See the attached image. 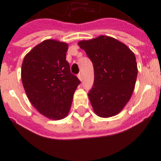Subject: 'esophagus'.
Here are the masks:
<instances>
[{
  "mask_svg": "<svg viewBox=\"0 0 161 161\" xmlns=\"http://www.w3.org/2000/svg\"><path fill=\"white\" fill-rule=\"evenodd\" d=\"M77 76H78V78H79L80 80H82V75H81V73L78 74Z\"/></svg>",
  "mask_w": 161,
  "mask_h": 161,
  "instance_id": "1",
  "label": "esophagus"
}]
</instances>
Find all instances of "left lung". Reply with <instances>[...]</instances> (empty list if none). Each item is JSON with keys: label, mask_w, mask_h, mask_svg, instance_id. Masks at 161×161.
Instances as JSON below:
<instances>
[{"label": "left lung", "mask_w": 161, "mask_h": 161, "mask_svg": "<svg viewBox=\"0 0 161 161\" xmlns=\"http://www.w3.org/2000/svg\"><path fill=\"white\" fill-rule=\"evenodd\" d=\"M93 64L94 82L88 93L97 116L117 115L130 99L138 68L136 55L114 38L100 35L78 42Z\"/></svg>", "instance_id": "left-lung-1"}]
</instances>
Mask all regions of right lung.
I'll return each mask as SVG.
<instances>
[{
    "mask_svg": "<svg viewBox=\"0 0 161 161\" xmlns=\"http://www.w3.org/2000/svg\"><path fill=\"white\" fill-rule=\"evenodd\" d=\"M68 44L47 39L25 55L22 80L28 99L41 114L59 120L69 113L80 81L71 73L66 60Z\"/></svg>",
    "mask_w": 161,
    "mask_h": 161,
    "instance_id": "obj_1",
    "label": "right lung"
}]
</instances>
